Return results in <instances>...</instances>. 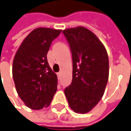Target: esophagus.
Wrapping results in <instances>:
<instances>
[{"label": "esophagus", "instance_id": "1", "mask_svg": "<svg viewBox=\"0 0 131 131\" xmlns=\"http://www.w3.org/2000/svg\"><path fill=\"white\" fill-rule=\"evenodd\" d=\"M61 74H62V73L60 72L57 73V76H58L59 79H60V77H61Z\"/></svg>", "mask_w": 131, "mask_h": 131}]
</instances>
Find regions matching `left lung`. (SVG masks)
Wrapping results in <instances>:
<instances>
[{
	"instance_id": "8db88e82",
	"label": "left lung",
	"mask_w": 131,
	"mask_h": 131,
	"mask_svg": "<svg viewBox=\"0 0 131 131\" xmlns=\"http://www.w3.org/2000/svg\"><path fill=\"white\" fill-rule=\"evenodd\" d=\"M63 34L69 43L73 63L72 81L64 90L69 107L75 113H87L105 92L109 60L103 43L88 28H67Z\"/></svg>"
}]
</instances>
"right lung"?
<instances>
[{
    "mask_svg": "<svg viewBox=\"0 0 131 131\" xmlns=\"http://www.w3.org/2000/svg\"><path fill=\"white\" fill-rule=\"evenodd\" d=\"M61 31L35 28L23 41L13 59L12 73L17 93L33 110L49 106L57 90V76L49 65L47 55Z\"/></svg>",
    "mask_w": 131,
    "mask_h": 131,
    "instance_id": "right-lung-1",
    "label": "right lung"
}]
</instances>
